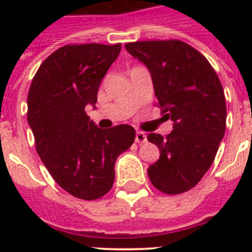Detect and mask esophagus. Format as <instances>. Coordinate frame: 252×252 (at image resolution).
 Listing matches in <instances>:
<instances>
[{
  "label": "esophagus",
  "mask_w": 252,
  "mask_h": 252,
  "mask_svg": "<svg viewBox=\"0 0 252 252\" xmlns=\"http://www.w3.org/2000/svg\"><path fill=\"white\" fill-rule=\"evenodd\" d=\"M134 141L137 142V144H142V142L146 141V134L141 130H138L137 133H136V138H134Z\"/></svg>",
  "instance_id": "obj_1"
}]
</instances>
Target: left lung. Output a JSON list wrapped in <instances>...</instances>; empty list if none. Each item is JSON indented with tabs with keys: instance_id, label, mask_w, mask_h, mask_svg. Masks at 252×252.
I'll return each instance as SVG.
<instances>
[{
	"instance_id": "8db88e82",
	"label": "left lung",
	"mask_w": 252,
	"mask_h": 252,
	"mask_svg": "<svg viewBox=\"0 0 252 252\" xmlns=\"http://www.w3.org/2000/svg\"><path fill=\"white\" fill-rule=\"evenodd\" d=\"M126 49L149 69L157 104L174 122L166 138L148 136L161 153L148 168L149 179L163 193H183L209 170L225 134L222 85L209 61L184 41H134Z\"/></svg>"
}]
</instances>
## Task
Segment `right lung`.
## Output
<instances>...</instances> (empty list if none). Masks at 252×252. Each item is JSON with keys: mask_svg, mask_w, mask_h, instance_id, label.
Listing matches in <instances>:
<instances>
[{"mask_svg": "<svg viewBox=\"0 0 252 252\" xmlns=\"http://www.w3.org/2000/svg\"><path fill=\"white\" fill-rule=\"evenodd\" d=\"M122 44H69L39 66L27 96V120L44 166L63 189L95 200L112 188L115 162L129 149L136 130L128 124L100 129L85 112L95 108L99 85Z\"/></svg>", "mask_w": 252, "mask_h": 252, "instance_id": "add662e5", "label": "right lung"}]
</instances>
